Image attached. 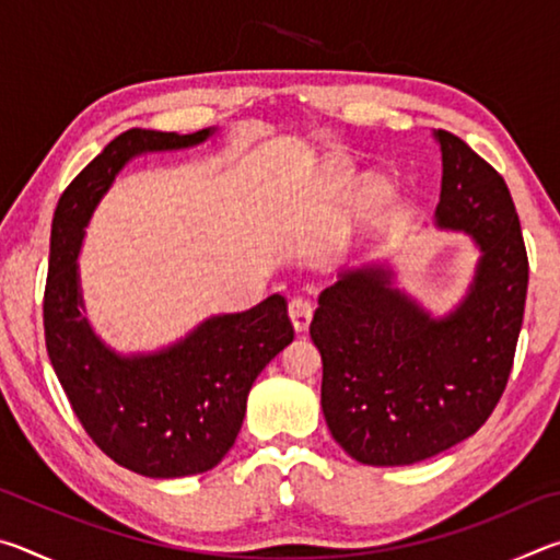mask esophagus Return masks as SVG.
<instances>
[{"instance_id": "1", "label": "esophagus", "mask_w": 560, "mask_h": 560, "mask_svg": "<svg viewBox=\"0 0 560 560\" xmlns=\"http://www.w3.org/2000/svg\"><path fill=\"white\" fill-rule=\"evenodd\" d=\"M289 316L293 328H296V334H306L311 318H314V303L308 299H293L289 303Z\"/></svg>"}]
</instances>
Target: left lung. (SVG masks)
Segmentation results:
<instances>
[{
  "label": "left lung",
  "mask_w": 560,
  "mask_h": 560,
  "mask_svg": "<svg viewBox=\"0 0 560 560\" xmlns=\"http://www.w3.org/2000/svg\"><path fill=\"white\" fill-rule=\"evenodd\" d=\"M432 138L442 153L432 224L467 234L479 254L464 293L434 314L400 287L390 259H373L340 271L311 320L328 430L373 467L471 438L504 393L524 324L528 259L504 177L452 132Z\"/></svg>",
  "instance_id": "obj_1"
}]
</instances>
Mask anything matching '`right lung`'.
<instances>
[{
  "instance_id": "right-lung-1",
  "label": "right lung",
  "mask_w": 560,
  "mask_h": 560,
  "mask_svg": "<svg viewBox=\"0 0 560 560\" xmlns=\"http://www.w3.org/2000/svg\"><path fill=\"white\" fill-rule=\"evenodd\" d=\"M220 128L120 132L61 195L51 222L44 334L56 377L83 430L108 457L150 479L210 471L242 430L254 381L293 340L279 293L212 314L155 350H118L93 328L79 254L103 197L132 160L197 148Z\"/></svg>"
}]
</instances>
